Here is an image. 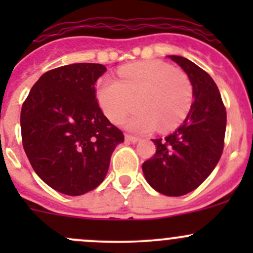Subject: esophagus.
<instances>
[{
  "instance_id": "obj_1",
  "label": "esophagus",
  "mask_w": 253,
  "mask_h": 253,
  "mask_svg": "<svg viewBox=\"0 0 253 253\" xmlns=\"http://www.w3.org/2000/svg\"><path fill=\"white\" fill-rule=\"evenodd\" d=\"M125 139H126V141H127V142H129V143H137V142L139 141L138 137L129 136V134H126V136H125Z\"/></svg>"
}]
</instances>
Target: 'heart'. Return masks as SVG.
<instances>
[{
  "label": "heart",
  "instance_id": "b5f03b06",
  "mask_svg": "<svg viewBox=\"0 0 253 253\" xmlns=\"http://www.w3.org/2000/svg\"><path fill=\"white\" fill-rule=\"evenodd\" d=\"M99 105L109 121L120 125L137 108L127 128L148 133L174 129L192 105L193 89L183 70L162 61H143L120 68L117 81L104 77L96 88Z\"/></svg>",
  "mask_w": 253,
  "mask_h": 253
}]
</instances>
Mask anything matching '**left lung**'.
Here are the masks:
<instances>
[{
	"instance_id": "8db88e82",
	"label": "left lung",
	"mask_w": 253,
	"mask_h": 253,
	"mask_svg": "<svg viewBox=\"0 0 253 253\" xmlns=\"http://www.w3.org/2000/svg\"><path fill=\"white\" fill-rule=\"evenodd\" d=\"M190 77L195 101L183 124L142 165L148 183L165 196H183L211 175L224 149L226 109L215 82L192 61L169 56Z\"/></svg>"
}]
</instances>
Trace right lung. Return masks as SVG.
I'll list each match as a JSON object with an SVG mask.
<instances>
[{
	"mask_svg": "<svg viewBox=\"0 0 253 253\" xmlns=\"http://www.w3.org/2000/svg\"><path fill=\"white\" fill-rule=\"evenodd\" d=\"M99 63L47 71L30 89L20 111L24 152L38 176L53 190L81 196L105 178L111 154L124 142L98 104Z\"/></svg>",
	"mask_w": 253,
	"mask_h": 253,
	"instance_id": "1",
	"label": "right lung"
}]
</instances>
